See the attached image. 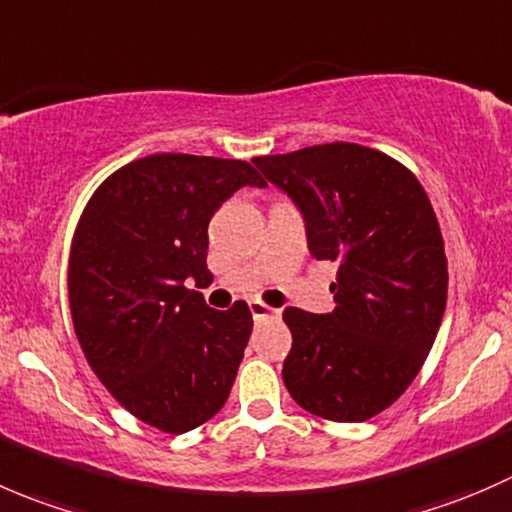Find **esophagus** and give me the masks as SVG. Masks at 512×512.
I'll return each mask as SVG.
<instances>
[{
	"label": "esophagus",
	"instance_id": "obj_1",
	"mask_svg": "<svg viewBox=\"0 0 512 512\" xmlns=\"http://www.w3.org/2000/svg\"><path fill=\"white\" fill-rule=\"evenodd\" d=\"M249 308H251V313H254V318H258V321H261V318H278V316H281V311H278V308L266 306V303H261V301H251Z\"/></svg>",
	"mask_w": 512,
	"mask_h": 512
}]
</instances>
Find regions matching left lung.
I'll list each match as a JSON object with an SVG mask.
<instances>
[{
	"label": "left lung",
	"mask_w": 512,
	"mask_h": 512,
	"mask_svg": "<svg viewBox=\"0 0 512 512\" xmlns=\"http://www.w3.org/2000/svg\"><path fill=\"white\" fill-rule=\"evenodd\" d=\"M254 164L293 201L308 251L336 261V308H286L283 383L301 408L361 423L398 401L438 336L448 298L443 236L426 191L391 156L321 144Z\"/></svg>",
	"instance_id": "left-lung-1"
}]
</instances>
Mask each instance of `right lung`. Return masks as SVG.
I'll return each mask as SVG.
<instances>
[{"label": "right lung", "instance_id": "1", "mask_svg": "<svg viewBox=\"0 0 512 512\" xmlns=\"http://www.w3.org/2000/svg\"><path fill=\"white\" fill-rule=\"evenodd\" d=\"M244 186L246 161L151 154L111 174L86 204L69 258V303L82 351L139 421L186 433L224 408L254 318L244 301L206 306L209 221Z\"/></svg>", "mask_w": 512, "mask_h": 512}]
</instances>
